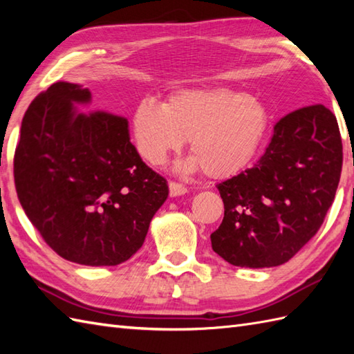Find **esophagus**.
Returning <instances> with one entry per match:
<instances>
[{
  "label": "esophagus",
  "mask_w": 354,
  "mask_h": 354,
  "mask_svg": "<svg viewBox=\"0 0 354 354\" xmlns=\"http://www.w3.org/2000/svg\"><path fill=\"white\" fill-rule=\"evenodd\" d=\"M169 190H170V196H181V194H185L187 193V187L179 184L176 181H170L169 183Z\"/></svg>",
  "instance_id": "1"
}]
</instances>
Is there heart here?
<instances>
[{"instance_id":"heart-1","label":"heart","mask_w":354,"mask_h":354,"mask_svg":"<svg viewBox=\"0 0 354 354\" xmlns=\"http://www.w3.org/2000/svg\"><path fill=\"white\" fill-rule=\"evenodd\" d=\"M269 114L259 99L230 88H189L171 93L164 104L142 100L132 129L140 153L162 164L190 138L189 169L223 179L246 167L265 138Z\"/></svg>"}]
</instances>
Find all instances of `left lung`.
Segmentation results:
<instances>
[{"mask_svg":"<svg viewBox=\"0 0 354 354\" xmlns=\"http://www.w3.org/2000/svg\"><path fill=\"white\" fill-rule=\"evenodd\" d=\"M342 169V140L324 104L278 120L266 152L237 176L217 184L223 221L209 239L234 266L289 261L317 234L333 204Z\"/></svg>","mask_w":354,"mask_h":354,"instance_id":"1","label":"left lung"}]
</instances>
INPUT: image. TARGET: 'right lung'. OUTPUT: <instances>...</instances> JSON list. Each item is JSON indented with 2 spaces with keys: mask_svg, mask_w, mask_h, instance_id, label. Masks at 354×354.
<instances>
[{
  "mask_svg": "<svg viewBox=\"0 0 354 354\" xmlns=\"http://www.w3.org/2000/svg\"><path fill=\"white\" fill-rule=\"evenodd\" d=\"M88 88L56 82L22 118L13 156L18 199L44 242L65 260L115 266L145 242L169 196L167 181L141 160L127 120L76 114Z\"/></svg>",
  "mask_w": 354,
  "mask_h": 354,
  "instance_id": "right-lung-1",
  "label": "right lung"
}]
</instances>
